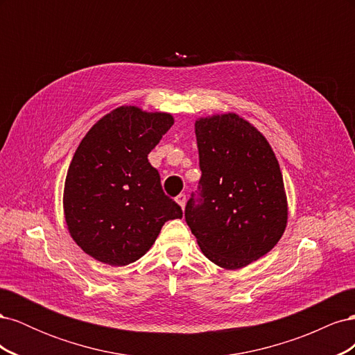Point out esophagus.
<instances>
[{"label": "esophagus", "mask_w": 355, "mask_h": 355, "mask_svg": "<svg viewBox=\"0 0 355 355\" xmlns=\"http://www.w3.org/2000/svg\"><path fill=\"white\" fill-rule=\"evenodd\" d=\"M176 202L179 204V206L184 209L185 207V202H187V196L185 194H179L178 197H176Z\"/></svg>", "instance_id": "1"}]
</instances>
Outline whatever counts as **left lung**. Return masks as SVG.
<instances>
[{"label": "left lung", "mask_w": 355, "mask_h": 355, "mask_svg": "<svg viewBox=\"0 0 355 355\" xmlns=\"http://www.w3.org/2000/svg\"><path fill=\"white\" fill-rule=\"evenodd\" d=\"M201 178L185 220L204 256L239 270L266 254L287 223L283 175L263 135L237 114L196 121Z\"/></svg>", "instance_id": "left-lung-1"}]
</instances>
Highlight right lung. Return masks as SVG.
Segmentation results:
<instances>
[{"mask_svg":"<svg viewBox=\"0 0 355 355\" xmlns=\"http://www.w3.org/2000/svg\"><path fill=\"white\" fill-rule=\"evenodd\" d=\"M166 112L120 106L84 136L68 168L65 220L96 261L124 266L142 257L182 209L168 198L148 154L173 125Z\"/></svg>","mask_w":355,"mask_h":355,"instance_id":"add662e5","label":"right lung"}]
</instances>
